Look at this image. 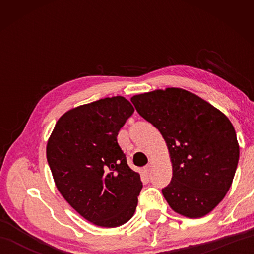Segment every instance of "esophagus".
Listing matches in <instances>:
<instances>
[{
    "label": "esophagus",
    "instance_id": "obj_1",
    "mask_svg": "<svg viewBox=\"0 0 254 254\" xmlns=\"http://www.w3.org/2000/svg\"><path fill=\"white\" fill-rule=\"evenodd\" d=\"M143 170L145 171V174H149L150 171H151V165H150V163H149V165H147V166L144 167Z\"/></svg>",
    "mask_w": 254,
    "mask_h": 254
}]
</instances>
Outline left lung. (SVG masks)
Wrapping results in <instances>:
<instances>
[{"instance_id":"obj_1","label":"left lung","mask_w":254,"mask_h":254,"mask_svg":"<svg viewBox=\"0 0 254 254\" xmlns=\"http://www.w3.org/2000/svg\"><path fill=\"white\" fill-rule=\"evenodd\" d=\"M131 102L168 147L173 178L162 194L170 207L190 218L208 214L229 191L238 167L240 148L230 120L182 88L157 89Z\"/></svg>"}]
</instances>
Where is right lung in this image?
Wrapping results in <instances>:
<instances>
[{"mask_svg":"<svg viewBox=\"0 0 254 254\" xmlns=\"http://www.w3.org/2000/svg\"><path fill=\"white\" fill-rule=\"evenodd\" d=\"M133 112L122 96L78 106L58 120L47 144L60 194L98 226H120L135 212L142 182L128 167L117 139Z\"/></svg>","mask_w":254,"mask_h":254,"instance_id":"obj_1","label":"right lung"}]
</instances>
